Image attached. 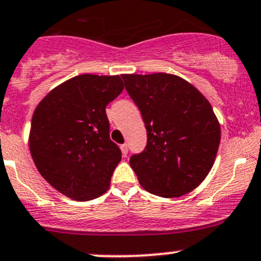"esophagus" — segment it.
Returning <instances> with one entry per match:
<instances>
[{
  "label": "esophagus",
  "mask_w": 261,
  "mask_h": 261,
  "mask_svg": "<svg viewBox=\"0 0 261 261\" xmlns=\"http://www.w3.org/2000/svg\"><path fill=\"white\" fill-rule=\"evenodd\" d=\"M120 149H121V152H122L123 156H126L128 153V146L126 144L121 145V146H120Z\"/></svg>",
  "instance_id": "34e87169"
}]
</instances>
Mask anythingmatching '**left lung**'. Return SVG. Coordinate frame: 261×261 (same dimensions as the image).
I'll list each match as a JSON object with an SVG mask.
<instances>
[{
    "instance_id": "obj_1",
    "label": "left lung",
    "mask_w": 261,
    "mask_h": 261,
    "mask_svg": "<svg viewBox=\"0 0 261 261\" xmlns=\"http://www.w3.org/2000/svg\"><path fill=\"white\" fill-rule=\"evenodd\" d=\"M147 133L142 152L130 158L140 185L161 197H179L207 176L220 144V123L190 82L170 73L122 75Z\"/></svg>"
}]
</instances>
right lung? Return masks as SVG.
I'll list each match as a JSON object with an SVG mask.
<instances>
[{"mask_svg": "<svg viewBox=\"0 0 261 261\" xmlns=\"http://www.w3.org/2000/svg\"><path fill=\"white\" fill-rule=\"evenodd\" d=\"M123 90L120 76L79 75L51 90L37 105L30 151L38 172L79 201L106 193L121 150L110 139L106 106Z\"/></svg>", "mask_w": 261, "mask_h": 261, "instance_id": "obj_1", "label": "right lung"}]
</instances>
